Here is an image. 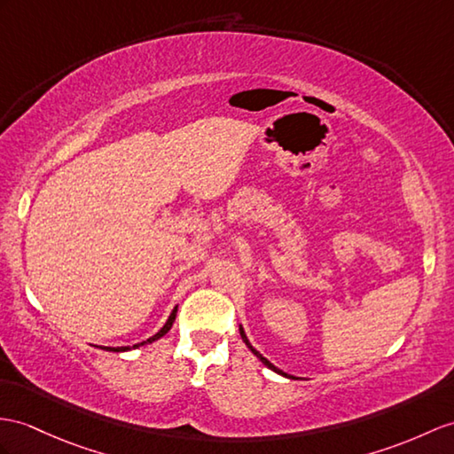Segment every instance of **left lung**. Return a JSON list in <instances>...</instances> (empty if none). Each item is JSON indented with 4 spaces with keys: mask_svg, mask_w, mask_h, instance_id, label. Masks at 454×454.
<instances>
[{
    "mask_svg": "<svg viewBox=\"0 0 454 454\" xmlns=\"http://www.w3.org/2000/svg\"><path fill=\"white\" fill-rule=\"evenodd\" d=\"M239 331H240V337H242V340H245V342H247V347H248V348L254 352V355H256V356L262 360V364H265V366H268V368H270V370H273V372H278V373H281V375H286V373H285V372H281L279 368H275L270 360H265V358L260 355V352H258L256 348H254V347L250 345L248 339H247V335H245V331H242V327H239ZM286 378H289V375H286Z\"/></svg>",
    "mask_w": 454,
    "mask_h": 454,
    "instance_id": "8db88e82",
    "label": "left lung"
}]
</instances>
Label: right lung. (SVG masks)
I'll return each instance as SVG.
<instances>
[{"mask_svg": "<svg viewBox=\"0 0 454 454\" xmlns=\"http://www.w3.org/2000/svg\"><path fill=\"white\" fill-rule=\"evenodd\" d=\"M175 316H176V308L175 310L171 312V316H169V319H168V324H165L156 335L153 337H150L148 340H144V342H140V345H135L132 348H137V347H142V345H146V342H152V340H158V339H161L165 333H168V331L171 329V325H173V322H175ZM107 350H112V352H125V350H129V347H117V348H114V347H107Z\"/></svg>", "mask_w": 454, "mask_h": 454, "instance_id": "obj_1", "label": "right lung"}]
</instances>
